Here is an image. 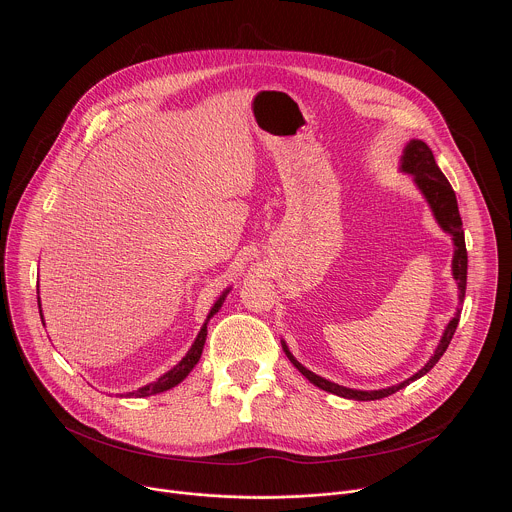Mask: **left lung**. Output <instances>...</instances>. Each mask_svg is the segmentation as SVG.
Returning <instances> with one entry per match:
<instances>
[{
  "label": "left lung",
  "instance_id": "obj_1",
  "mask_svg": "<svg viewBox=\"0 0 512 512\" xmlns=\"http://www.w3.org/2000/svg\"><path fill=\"white\" fill-rule=\"evenodd\" d=\"M401 170L407 172V174H413L415 178V184L419 186V190L423 192V196L427 198L433 214H435V221L440 223V227L450 233L454 237V245H456V251H454V261H452V269H454V277L458 281V289H460V302H464V296H466V277H468V251H466V241H464V231H462V218H460V210H458V200H456V192L452 188V184L448 182V178L442 174V170L437 168L435 160H433V154L431 150L427 148V143H423L421 139H413L407 143L405 148V154H403V160H401ZM458 322H460V310L456 312V316L450 320L440 344H437L435 348V354L429 358V362L425 364V367L415 373L411 379L395 385V387H389V389H379V391H354V389H346V387H340L336 383H330L318 375H314L312 371H308L306 367H302V364L291 356V352L287 350V346L283 344V350L287 354V358L291 360V364L310 381L314 383L316 387L328 391V393H334L338 397H344V399H356V401H377V399H383V397H389L393 393H397L399 389L407 387L411 381L423 377L425 373H429L435 362L440 360L446 352V348L450 346L452 342V336L458 328Z\"/></svg>",
  "mask_w": 512,
  "mask_h": 512
}]
</instances>
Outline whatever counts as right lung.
<instances>
[{"mask_svg": "<svg viewBox=\"0 0 512 512\" xmlns=\"http://www.w3.org/2000/svg\"><path fill=\"white\" fill-rule=\"evenodd\" d=\"M225 296H227V291L223 294V298H218V302L212 306V310H210L208 318H212L218 310H221V306H223V302H225ZM40 318H42V312H40ZM206 324H208V320H206ZM206 324H204V326H202V330L198 332V336H196V340H194L192 348L188 350V354H186V356L176 364V367H174L172 371H168V373H166L164 377H160L156 383L145 385V387H141L139 391L127 393V397H150V395H156V393L168 391V389L176 387L178 383H182V381L188 377V373L196 367V362L200 360V354H202V348H204V342H206V334H208Z\"/></svg>", "mask_w": 512, "mask_h": 512, "instance_id": "add662e5", "label": "right lung"}]
</instances>
